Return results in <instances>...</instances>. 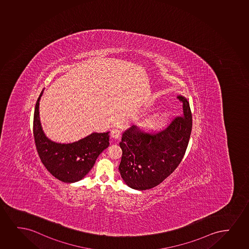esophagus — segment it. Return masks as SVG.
Segmentation results:
<instances>
[{"mask_svg":"<svg viewBox=\"0 0 249 249\" xmlns=\"http://www.w3.org/2000/svg\"><path fill=\"white\" fill-rule=\"evenodd\" d=\"M111 137L115 140L120 138V130L118 129H113L111 132Z\"/></svg>","mask_w":249,"mask_h":249,"instance_id":"esophagus-1","label":"esophagus"}]
</instances>
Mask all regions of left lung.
Instances as JSON below:
<instances>
[{
  "instance_id": "obj_1",
  "label": "left lung",
  "mask_w": 249,
  "mask_h": 249,
  "mask_svg": "<svg viewBox=\"0 0 249 249\" xmlns=\"http://www.w3.org/2000/svg\"><path fill=\"white\" fill-rule=\"evenodd\" d=\"M178 98L183 104V114L173 118L162 129L150 132L132 125L123 133L119 170L129 188H154L183 159L192 130V113L187 98L182 95H178Z\"/></svg>"
}]
</instances>
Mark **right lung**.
Here are the masks:
<instances>
[{"instance_id":"right-lung-1","label":"right lung","mask_w":249,"mask_h":249,"mask_svg":"<svg viewBox=\"0 0 249 249\" xmlns=\"http://www.w3.org/2000/svg\"><path fill=\"white\" fill-rule=\"evenodd\" d=\"M34 116L35 145L44 167L57 179L71 183L82 180L94 166L98 156L109 145V131L93 132L72 143H58L45 136L39 118V101Z\"/></svg>"}]
</instances>
